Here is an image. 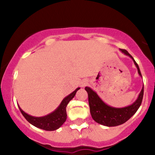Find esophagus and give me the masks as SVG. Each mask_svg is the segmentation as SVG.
I'll list each match as a JSON object with an SVG mask.
<instances>
[{
	"label": "esophagus",
	"instance_id": "obj_1",
	"mask_svg": "<svg viewBox=\"0 0 155 155\" xmlns=\"http://www.w3.org/2000/svg\"><path fill=\"white\" fill-rule=\"evenodd\" d=\"M82 86H84V84H82Z\"/></svg>",
	"mask_w": 155,
	"mask_h": 155
}]
</instances>
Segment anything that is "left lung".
<instances>
[{"instance_id": "1", "label": "left lung", "mask_w": 155, "mask_h": 155, "mask_svg": "<svg viewBox=\"0 0 155 155\" xmlns=\"http://www.w3.org/2000/svg\"><path fill=\"white\" fill-rule=\"evenodd\" d=\"M120 51L127 56H129L133 60V63L138 69V74L142 78L139 67L133 57L125 49H120ZM85 90L88 93L89 106H90V114H91L92 119L98 124L107 126V127L118 126L127 122L136 114L137 110L139 108L143 96V87L137 99L132 104L125 107L116 108L106 104L96 93V92L89 87H86Z\"/></svg>"}]
</instances>
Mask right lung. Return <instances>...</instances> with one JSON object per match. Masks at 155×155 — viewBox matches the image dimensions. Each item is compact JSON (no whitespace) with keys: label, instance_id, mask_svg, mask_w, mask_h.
I'll list each match as a JSON object with an SVG mask.
<instances>
[{"label":"right lung","instance_id":"obj_1","mask_svg":"<svg viewBox=\"0 0 155 155\" xmlns=\"http://www.w3.org/2000/svg\"><path fill=\"white\" fill-rule=\"evenodd\" d=\"M80 89V87L76 88L74 92L69 94L68 95L64 97L63 100L60 103L58 107L49 114L45 115L44 117H33L28 114L26 112L19 107L21 113L26 119L28 122L38 128L47 131H52L60 128L67 119L66 106L71 101L75 96L76 92Z\"/></svg>","mask_w":155,"mask_h":155}]
</instances>
